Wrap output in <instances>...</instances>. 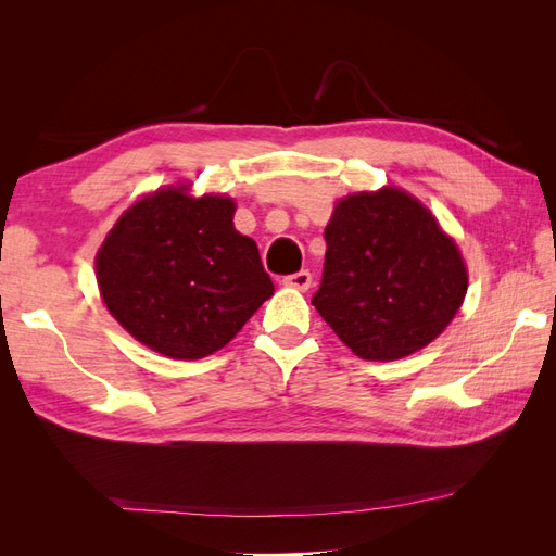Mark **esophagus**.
Masks as SVG:
<instances>
[{
	"label": "esophagus",
	"instance_id": "1",
	"mask_svg": "<svg viewBox=\"0 0 556 556\" xmlns=\"http://www.w3.org/2000/svg\"><path fill=\"white\" fill-rule=\"evenodd\" d=\"M282 282L288 285V288H294V290H299V292H306V290L311 288L313 276H311V271H296V274H292V276H285Z\"/></svg>",
	"mask_w": 556,
	"mask_h": 556
}]
</instances>
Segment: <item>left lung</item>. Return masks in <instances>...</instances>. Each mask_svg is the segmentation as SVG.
I'll return each mask as SVG.
<instances>
[{
  "label": "left lung",
  "instance_id": "8db88e82",
  "mask_svg": "<svg viewBox=\"0 0 556 556\" xmlns=\"http://www.w3.org/2000/svg\"><path fill=\"white\" fill-rule=\"evenodd\" d=\"M313 306L368 362L422 350L452 323L468 290L462 252L427 206L399 188L336 204Z\"/></svg>",
  "mask_w": 556,
  "mask_h": 556
}]
</instances>
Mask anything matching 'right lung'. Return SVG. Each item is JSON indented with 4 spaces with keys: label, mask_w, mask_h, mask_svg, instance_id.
Returning a JSON list of instances; mask_svg holds the SVG:
<instances>
[{
    "label": "right lung",
    "mask_w": 556,
    "mask_h": 556,
    "mask_svg": "<svg viewBox=\"0 0 556 556\" xmlns=\"http://www.w3.org/2000/svg\"><path fill=\"white\" fill-rule=\"evenodd\" d=\"M233 211L229 197L176 185L139 199L109 231L94 260L99 292L139 343L172 359L208 357L274 294Z\"/></svg>",
    "instance_id": "1"
}]
</instances>
